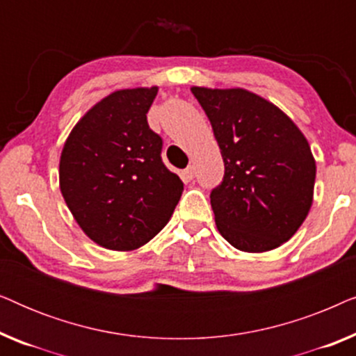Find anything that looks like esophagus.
I'll return each mask as SVG.
<instances>
[{
    "label": "esophagus",
    "mask_w": 356,
    "mask_h": 356,
    "mask_svg": "<svg viewBox=\"0 0 356 356\" xmlns=\"http://www.w3.org/2000/svg\"><path fill=\"white\" fill-rule=\"evenodd\" d=\"M194 173H196V170H194L193 165H189V167H188L186 170H183L181 177H183L184 181H191V179L194 178Z\"/></svg>",
    "instance_id": "34e87169"
}]
</instances>
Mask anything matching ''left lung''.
I'll return each mask as SVG.
<instances>
[{"mask_svg": "<svg viewBox=\"0 0 356 356\" xmlns=\"http://www.w3.org/2000/svg\"><path fill=\"white\" fill-rule=\"evenodd\" d=\"M191 92L206 111L225 163L211 193L220 235L236 250L266 252L289 241L308 216L316 160L289 115L246 89Z\"/></svg>", "mask_w": 356, "mask_h": 356, "instance_id": "8db88e82", "label": "left lung"}]
</instances>
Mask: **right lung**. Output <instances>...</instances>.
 <instances>
[{"label": "right lung", "mask_w": 356, "mask_h": 356, "mask_svg": "<svg viewBox=\"0 0 356 356\" xmlns=\"http://www.w3.org/2000/svg\"><path fill=\"white\" fill-rule=\"evenodd\" d=\"M159 87L120 89L71 129L60 157V189L92 241L133 251L167 225L183 181L160 157L162 139L147 124Z\"/></svg>", "instance_id": "right-lung-1"}]
</instances>
